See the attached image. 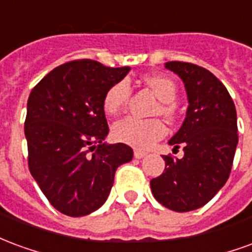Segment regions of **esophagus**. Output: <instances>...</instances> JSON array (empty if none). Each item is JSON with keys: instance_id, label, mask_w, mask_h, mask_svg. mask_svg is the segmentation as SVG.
Returning a JSON list of instances; mask_svg holds the SVG:
<instances>
[{"instance_id": "34e87169", "label": "esophagus", "mask_w": 252, "mask_h": 252, "mask_svg": "<svg viewBox=\"0 0 252 252\" xmlns=\"http://www.w3.org/2000/svg\"><path fill=\"white\" fill-rule=\"evenodd\" d=\"M146 155H147V154L144 153V151H140V150H135V153H133V157H135L136 159L144 158Z\"/></svg>"}]
</instances>
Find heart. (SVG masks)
Returning <instances> with one entry per match:
<instances>
[{"label":"heart","instance_id":"heart-1","mask_svg":"<svg viewBox=\"0 0 252 252\" xmlns=\"http://www.w3.org/2000/svg\"><path fill=\"white\" fill-rule=\"evenodd\" d=\"M150 90L159 99V105L155 108V115L163 116L166 120L174 121L178 110L174 99L178 93L177 85L171 78L166 75H148L144 79ZM131 97V86L126 81L113 83L104 95L102 106L106 115L117 116L126 108ZM167 128L160 119H136L126 117L117 121L112 128V135L117 142L126 143L135 148H148L154 143L166 136Z\"/></svg>","mask_w":252,"mask_h":252}]
</instances>
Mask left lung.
<instances>
[{"mask_svg":"<svg viewBox=\"0 0 252 252\" xmlns=\"http://www.w3.org/2000/svg\"><path fill=\"white\" fill-rule=\"evenodd\" d=\"M185 83L188 112L170 139L184 158L163 155L166 167L150 182L154 197L175 212L198 209L225 185L238 146V117L227 88L211 71L193 63L167 62Z\"/></svg>","mask_w":252,"mask_h":252,"instance_id":"8db88e82","label":"left lung"}]
</instances>
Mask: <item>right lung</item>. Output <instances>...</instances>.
<instances>
[{"instance_id":"obj_1","label":"right lung","mask_w":252,"mask_h":252,"mask_svg":"<svg viewBox=\"0 0 252 252\" xmlns=\"http://www.w3.org/2000/svg\"><path fill=\"white\" fill-rule=\"evenodd\" d=\"M129 70L71 61L55 67L31 92L24 126L28 167L63 215L86 216L102 206L117 167L133 157L124 143H102L109 132L104 95Z\"/></svg>"}]
</instances>
